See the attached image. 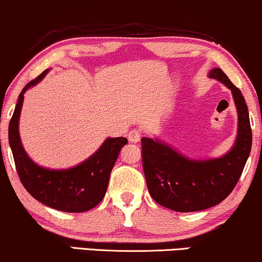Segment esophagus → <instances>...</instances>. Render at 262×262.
<instances>
[{
    "label": "esophagus",
    "instance_id": "34e87169",
    "mask_svg": "<svg viewBox=\"0 0 262 262\" xmlns=\"http://www.w3.org/2000/svg\"><path fill=\"white\" fill-rule=\"evenodd\" d=\"M141 139V133L139 129H133V130L129 132L128 134V140L130 142H133V144H137V142L140 141Z\"/></svg>",
    "mask_w": 262,
    "mask_h": 262
}]
</instances>
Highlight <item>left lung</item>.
<instances>
[{
    "mask_svg": "<svg viewBox=\"0 0 262 262\" xmlns=\"http://www.w3.org/2000/svg\"><path fill=\"white\" fill-rule=\"evenodd\" d=\"M208 76L232 93L238 127L230 151L217 158L194 160L157 138L141 139L142 167L151 197L179 213L204 210L223 202L239 180L251 150L253 135L243 94L221 69H211Z\"/></svg>",
    "mask_w": 262,
    "mask_h": 262,
    "instance_id": "8db88e82",
    "label": "left lung"
}]
</instances>
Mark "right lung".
I'll use <instances>...</instances> for the list:
<instances>
[{"mask_svg":"<svg viewBox=\"0 0 262 262\" xmlns=\"http://www.w3.org/2000/svg\"><path fill=\"white\" fill-rule=\"evenodd\" d=\"M49 69L29 82L18 97V102L8 128L9 146L23 186L38 202L66 213H82L100 203L106 193L108 179L125 138H107L91 157L68 169L42 167L26 154L19 134L24 94L46 77Z\"/></svg>","mask_w":262,"mask_h":262,"instance_id":"right-lung-1","label":"right lung"}]
</instances>
